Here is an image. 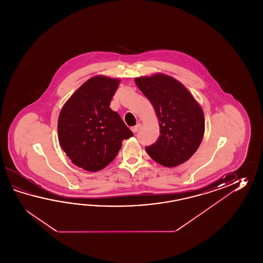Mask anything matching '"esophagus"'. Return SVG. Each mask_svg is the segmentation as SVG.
<instances>
[{
  "instance_id": "34e87169",
  "label": "esophagus",
  "mask_w": 263,
  "mask_h": 263,
  "mask_svg": "<svg viewBox=\"0 0 263 263\" xmlns=\"http://www.w3.org/2000/svg\"><path fill=\"white\" fill-rule=\"evenodd\" d=\"M140 128H141V124H137L136 126H134V127L132 128V130H133L134 134H136L139 130Z\"/></svg>"
}]
</instances>
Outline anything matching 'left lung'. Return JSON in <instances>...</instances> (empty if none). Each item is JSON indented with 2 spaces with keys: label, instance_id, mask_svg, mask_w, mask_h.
<instances>
[{
  "label": "left lung",
  "instance_id": "8db88e82",
  "mask_svg": "<svg viewBox=\"0 0 263 263\" xmlns=\"http://www.w3.org/2000/svg\"><path fill=\"white\" fill-rule=\"evenodd\" d=\"M135 84L149 100L160 124L159 138L145 146L147 154L166 167L188 161L201 144L205 119L201 107L179 81L158 73Z\"/></svg>",
  "mask_w": 263,
  "mask_h": 263
}]
</instances>
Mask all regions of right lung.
Wrapping results in <instances>:
<instances>
[{"label": "right lung", "instance_id": "1", "mask_svg": "<svg viewBox=\"0 0 263 263\" xmlns=\"http://www.w3.org/2000/svg\"><path fill=\"white\" fill-rule=\"evenodd\" d=\"M120 81L95 76L86 81L62 108L58 137L72 163L86 171L106 167L118 155L122 141L134 134L110 108Z\"/></svg>", "mask_w": 263, "mask_h": 263}]
</instances>
